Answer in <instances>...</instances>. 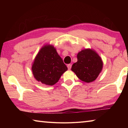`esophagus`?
Returning <instances> with one entry per match:
<instances>
[{
	"label": "esophagus",
	"instance_id": "1",
	"mask_svg": "<svg viewBox=\"0 0 128 128\" xmlns=\"http://www.w3.org/2000/svg\"><path fill=\"white\" fill-rule=\"evenodd\" d=\"M67 67H68V69H70L71 68H72V65H71V64H68V65H67Z\"/></svg>",
	"mask_w": 128,
	"mask_h": 128
}]
</instances>
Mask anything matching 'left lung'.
Instances as JSON below:
<instances>
[{"label":"left lung","instance_id":"8db88e82","mask_svg":"<svg viewBox=\"0 0 128 128\" xmlns=\"http://www.w3.org/2000/svg\"><path fill=\"white\" fill-rule=\"evenodd\" d=\"M102 67L100 56L92 50L85 49L77 54V62L73 64L71 69L79 79L88 83L96 79Z\"/></svg>","mask_w":128,"mask_h":128}]
</instances>
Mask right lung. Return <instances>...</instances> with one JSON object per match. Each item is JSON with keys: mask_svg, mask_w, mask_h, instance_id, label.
<instances>
[{"mask_svg": "<svg viewBox=\"0 0 128 128\" xmlns=\"http://www.w3.org/2000/svg\"><path fill=\"white\" fill-rule=\"evenodd\" d=\"M32 69L37 81L50 86L58 82L62 75L68 70L56 49L51 45H46L40 49Z\"/></svg>", "mask_w": 128, "mask_h": 128, "instance_id": "right-lung-1", "label": "right lung"}]
</instances>
